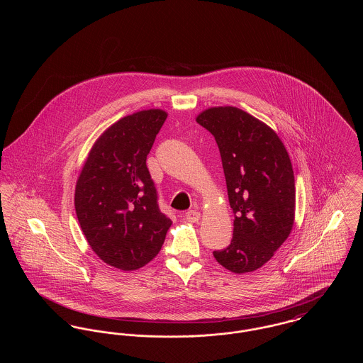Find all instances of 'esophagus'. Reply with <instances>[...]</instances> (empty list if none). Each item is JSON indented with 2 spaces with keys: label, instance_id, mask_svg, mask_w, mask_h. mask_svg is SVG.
Masks as SVG:
<instances>
[{
  "label": "esophagus",
  "instance_id": "esophagus-1",
  "mask_svg": "<svg viewBox=\"0 0 363 363\" xmlns=\"http://www.w3.org/2000/svg\"><path fill=\"white\" fill-rule=\"evenodd\" d=\"M200 218H201V213L199 211H194V209H191L186 213V220L189 223H197L200 220Z\"/></svg>",
  "mask_w": 363,
  "mask_h": 363
}]
</instances>
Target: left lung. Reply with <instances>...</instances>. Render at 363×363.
<instances>
[{"mask_svg":"<svg viewBox=\"0 0 363 363\" xmlns=\"http://www.w3.org/2000/svg\"><path fill=\"white\" fill-rule=\"evenodd\" d=\"M196 121L218 143L235 216L231 243L213 257L230 272H253L274 257L293 230L291 159L271 126L238 107H209Z\"/></svg>","mask_w":363,"mask_h":363,"instance_id":"8db88e82","label":"left lung"}]
</instances>
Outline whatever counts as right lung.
<instances>
[{
    "mask_svg": "<svg viewBox=\"0 0 363 363\" xmlns=\"http://www.w3.org/2000/svg\"><path fill=\"white\" fill-rule=\"evenodd\" d=\"M167 118L162 108L136 111L96 138L79 174L74 208L95 255L136 271L160 252L172 220L157 207L145 160Z\"/></svg>",
    "mask_w": 363,
    "mask_h": 363,
    "instance_id": "obj_1",
    "label": "right lung"
}]
</instances>
